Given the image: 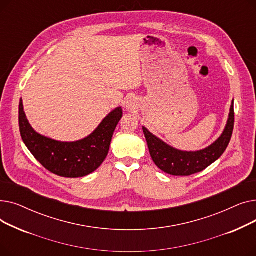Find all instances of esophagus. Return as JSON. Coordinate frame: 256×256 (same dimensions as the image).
<instances>
[{
	"label": "esophagus",
	"instance_id": "obj_1",
	"mask_svg": "<svg viewBox=\"0 0 256 256\" xmlns=\"http://www.w3.org/2000/svg\"><path fill=\"white\" fill-rule=\"evenodd\" d=\"M126 109L128 111H135L137 109V102H136V100H132V98L128 100V102L126 104Z\"/></svg>",
	"mask_w": 256,
	"mask_h": 256
}]
</instances>
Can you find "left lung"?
<instances>
[{
    "instance_id": "1",
    "label": "left lung",
    "mask_w": 256,
    "mask_h": 256,
    "mask_svg": "<svg viewBox=\"0 0 256 256\" xmlns=\"http://www.w3.org/2000/svg\"><path fill=\"white\" fill-rule=\"evenodd\" d=\"M234 124V100L232 102L226 126L220 137L204 150L186 152L176 148L160 139L145 126L143 132L146 138L150 156L162 171L174 176H189L212 165L223 154L230 142Z\"/></svg>"
}]
</instances>
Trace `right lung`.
I'll return each instance as SVG.
<instances>
[{
	"mask_svg": "<svg viewBox=\"0 0 256 256\" xmlns=\"http://www.w3.org/2000/svg\"><path fill=\"white\" fill-rule=\"evenodd\" d=\"M121 117L122 108L117 106L89 136L78 141L63 142L37 132L26 116L22 100H20L18 122L24 145L46 169L62 178H83L102 164Z\"/></svg>",
	"mask_w": 256,
	"mask_h": 256,
	"instance_id": "right-lung-1",
	"label": "right lung"
}]
</instances>
